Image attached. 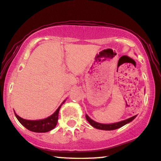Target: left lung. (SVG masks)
I'll use <instances>...</instances> for the list:
<instances>
[{
    "mask_svg": "<svg viewBox=\"0 0 161 161\" xmlns=\"http://www.w3.org/2000/svg\"><path fill=\"white\" fill-rule=\"evenodd\" d=\"M136 117V115L135 116L131 117L130 118H129L127 119L123 120L122 122H117V123H114V124H110V125H105V124H100V123H97L96 122H95L92 119H91L88 115L86 114V119L88 121V122L91 124V125H92L93 127L98 129H102V130H114V129H119L120 127H122L124 125H126V124L131 122L132 120L135 119V117Z\"/></svg>",
    "mask_w": 161,
    "mask_h": 161,
    "instance_id": "8db88e82",
    "label": "left lung"
}]
</instances>
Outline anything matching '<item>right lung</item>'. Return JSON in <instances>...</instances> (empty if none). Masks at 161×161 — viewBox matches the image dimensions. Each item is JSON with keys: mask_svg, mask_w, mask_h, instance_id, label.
Returning a JSON list of instances; mask_svg holds the SVG:
<instances>
[{"mask_svg": "<svg viewBox=\"0 0 161 161\" xmlns=\"http://www.w3.org/2000/svg\"><path fill=\"white\" fill-rule=\"evenodd\" d=\"M65 102V100L63 103ZM62 103V104H63ZM61 105L59 106V108L56 109V111L50 117L46 118L44 119L41 120H27L22 119L20 117H19L18 114L15 113L17 119L20 122L21 125H23L25 128L28 130L32 131L34 132H37V133H44V132L49 131L55 127L56 124L58 122V116L59 109H60Z\"/></svg>", "mask_w": 161, "mask_h": 161, "instance_id": "1", "label": "right lung"}]
</instances>
